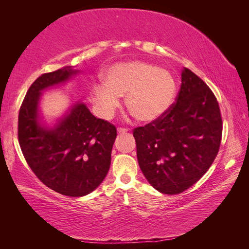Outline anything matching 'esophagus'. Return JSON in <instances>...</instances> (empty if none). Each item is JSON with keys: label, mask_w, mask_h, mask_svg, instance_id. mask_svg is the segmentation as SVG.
I'll list each match as a JSON object with an SVG mask.
<instances>
[{"label": "esophagus", "mask_w": 249, "mask_h": 249, "mask_svg": "<svg viewBox=\"0 0 249 249\" xmlns=\"http://www.w3.org/2000/svg\"><path fill=\"white\" fill-rule=\"evenodd\" d=\"M128 128H125V127H119L118 128V133L120 134H124V133H127Z\"/></svg>", "instance_id": "esophagus-1"}]
</instances>
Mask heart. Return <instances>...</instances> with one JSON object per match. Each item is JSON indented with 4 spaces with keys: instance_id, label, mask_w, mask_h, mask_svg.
I'll return each instance as SVG.
<instances>
[{
    "instance_id": "1",
    "label": "heart",
    "mask_w": 249,
    "mask_h": 249,
    "mask_svg": "<svg viewBox=\"0 0 249 249\" xmlns=\"http://www.w3.org/2000/svg\"><path fill=\"white\" fill-rule=\"evenodd\" d=\"M177 83L170 72L151 63L134 61L112 66L106 75V83L93 88V100L99 114L109 118L118 108L120 95H126V107L135 119L151 122L170 107Z\"/></svg>"
}]
</instances>
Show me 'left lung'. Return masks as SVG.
I'll use <instances>...</instances> for the list:
<instances>
[{
	"label": "left lung",
	"mask_w": 249,
	"mask_h": 249,
	"mask_svg": "<svg viewBox=\"0 0 249 249\" xmlns=\"http://www.w3.org/2000/svg\"><path fill=\"white\" fill-rule=\"evenodd\" d=\"M142 173L158 192L181 194L204 176L218 154L223 120L217 99L188 68L176 103L133 131Z\"/></svg>",
	"instance_id": "left-lung-1"
}]
</instances>
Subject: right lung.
Segmentation results:
<instances>
[{
	"label": "right lung",
	"instance_id": "1",
	"mask_svg": "<svg viewBox=\"0 0 249 249\" xmlns=\"http://www.w3.org/2000/svg\"><path fill=\"white\" fill-rule=\"evenodd\" d=\"M77 72L64 67L39 76L26 92L18 116V140L29 167L47 187L68 197L86 196L104 181L116 137L115 126L95 118L83 104L73 106L54 128L39 125L40 92Z\"/></svg>",
	"mask_w": 249,
	"mask_h": 249
}]
</instances>
